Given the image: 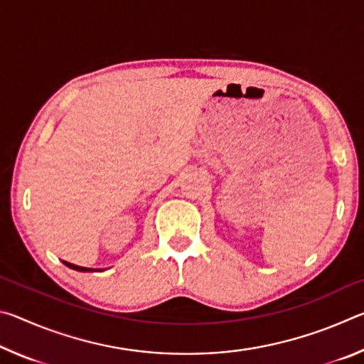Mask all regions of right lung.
<instances>
[{
    "mask_svg": "<svg viewBox=\"0 0 364 364\" xmlns=\"http://www.w3.org/2000/svg\"><path fill=\"white\" fill-rule=\"evenodd\" d=\"M64 264H67V267H69V268H72V269H77V271H101V269H93V268H83V267H77V264L69 263V262H64Z\"/></svg>",
    "mask_w": 364,
    "mask_h": 364,
    "instance_id": "add662e5",
    "label": "right lung"
}]
</instances>
